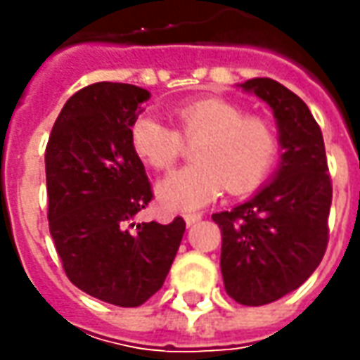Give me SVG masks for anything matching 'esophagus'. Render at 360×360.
<instances>
[{"label":"esophagus","mask_w":360,"mask_h":360,"mask_svg":"<svg viewBox=\"0 0 360 360\" xmlns=\"http://www.w3.org/2000/svg\"><path fill=\"white\" fill-rule=\"evenodd\" d=\"M202 218L200 212H188L186 216H184V220H186V224L190 226V224H194V222H198Z\"/></svg>","instance_id":"1"}]
</instances>
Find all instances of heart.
I'll list each match as a JSON object with an SVG mask.
<instances>
[{
  "label": "heart",
  "mask_w": 360,
  "mask_h": 360,
  "mask_svg": "<svg viewBox=\"0 0 360 360\" xmlns=\"http://www.w3.org/2000/svg\"><path fill=\"white\" fill-rule=\"evenodd\" d=\"M176 130L144 116L134 122V154L154 170H172L184 154V142H194V164L168 176L158 188L164 208L186 212L212 202L229 188L230 194H250L272 172L278 158V134L272 122L244 114L224 98H198L176 105Z\"/></svg>",
  "instance_id": "b5f03b06"
}]
</instances>
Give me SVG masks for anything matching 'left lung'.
Listing matches in <instances>:
<instances>
[{
  "instance_id": "left-lung-1",
  "label": "left lung",
  "mask_w": 360,
  "mask_h": 360,
  "mask_svg": "<svg viewBox=\"0 0 360 360\" xmlns=\"http://www.w3.org/2000/svg\"><path fill=\"white\" fill-rule=\"evenodd\" d=\"M242 88L274 112L281 168L252 200L212 220L222 234L220 269L229 297L244 307H262L297 290L321 264L333 182L323 131L297 94L270 77H252Z\"/></svg>"
}]
</instances>
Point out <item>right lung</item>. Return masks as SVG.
<instances>
[{
	"mask_svg": "<svg viewBox=\"0 0 360 360\" xmlns=\"http://www.w3.org/2000/svg\"><path fill=\"white\" fill-rule=\"evenodd\" d=\"M148 98L131 84H91L65 102L46 146L49 234L63 272L116 307H140L158 292L186 230L182 216L128 224L154 198L130 146Z\"/></svg>",
	"mask_w": 360,
	"mask_h": 360,
	"instance_id": "right-lung-1",
	"label": "right lung"
}]
</instances>
